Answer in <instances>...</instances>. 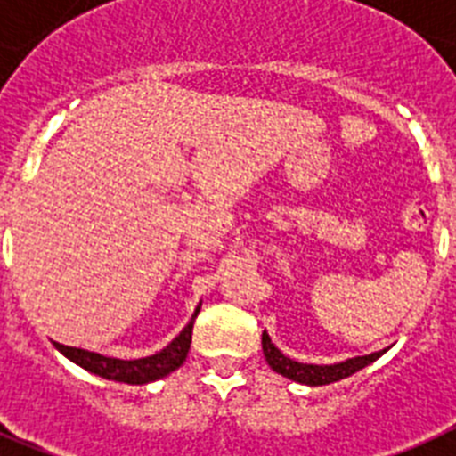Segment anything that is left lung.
<instances>
[{
  "mask_svg": "<svg viewBox=\"0 0 456 456\" xmlns=\"http://www.w3.org/2000/svg\"><path fill=\"white\" fill-rule=\"evenodd\" d=\"M263 354H265V361L268 366L273 368L274 372H280L284 378L293 379V382H300V385H310V387H322L330 385V382H338V379H345L349 375H354L356 370L366 368L368 363H372L375 359L382 356V352H375V354L368 356H354V359L342 361V363H333V366H312V363H298V361L289 359L274 347L270 336L263 330Z\"/></svg>",
  "mask_w": 456,
  "mask_h": 456,
  "instance_id": "left-lung-1",
  "label": "left lung"
}]
</instances>
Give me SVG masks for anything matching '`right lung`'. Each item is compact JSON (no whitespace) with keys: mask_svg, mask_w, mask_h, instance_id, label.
<instances>
[{"mask_svg":"<svg viewBox=\"0 0 456 456\" xmlns=\"http://www.w3.org/2000/svg\"><path fill=\"white\" fill-rule=\"evenodd\" d=\"M198 312H200V305H198L193 319L186 323V329H183L175 340L169 342L167 347L160 349V352L153 356H144V359H111V356L95 354V352H88V349L65 347V345H60V342H53V345H55V349H60L67 359L74 361L77 366L95 372L100 378L126 382V385H146V382L165 378V375L176 370V368L186 361L188 349H191V338H193V322L195 317H198Z\"/></svg>","mask_w":456,"mask_h":456,"instance_id":"obj_1","label":"right lung"}]
</instances>
